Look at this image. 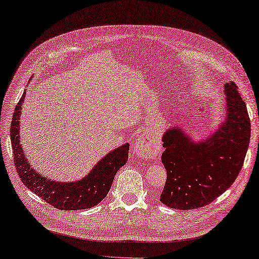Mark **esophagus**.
Masks as SVG:
<instances>
[{"label":"esophagus","instance_id":"obj_1","mask_svg":"<svg viewBox=\"0 0 259 259\" xmlns=\"http://www.w3.org/2000/svg\"><path fill=\"white\" fill-rule=\"evenodd\" d=\"M133 148L136 156L143 159L151 158L155 154L153 143L148 140V137H145V136H141L137 138Z\"/></svg>","mask_w":259,"mask_h":259}]
</instances>
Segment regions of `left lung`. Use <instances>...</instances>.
Here are the masks:
<instances>
[{"instance_id":"obj_1","label":"left lung","mask_w":259,"mask_h":259,"mask_svg":"<svg viewBox=\"0 0 259 259\" xmlns=\"http://www.w3.org/2000/svg\"><path fill=\"white\" fill-rule=\"evenodd\" d=\"M224 121L202 141L194 142L182 126L162 135L161 162L167 180L160 202L171 209L192 210L213 202L233 185L243 167L250 138L247 108L230 81L224 84Z\"/></svg>"}]
</instances>
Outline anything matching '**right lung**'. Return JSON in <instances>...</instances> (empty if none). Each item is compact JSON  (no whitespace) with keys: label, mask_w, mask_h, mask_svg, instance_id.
Returning a JSON list of instances; mask_svg holds the SVG:
<instances>
[{"label":"right lung","mask_w":259,"mask_h":259,"mask_svg":"<svg viewBox=\"0 0 259 259\" xmlns=\"http://www.w3.org/2000/svg\"><path fill=\"white\" fill-rule=\"evenodd\" d=\"M25 92L17 103L11 123V143L14 163L23 184L31 192L59 210H84L99 204L109 193L118 169L128 160L130 144L113 149L94 165L84 178L78 181L61 182L41 176L29 165L20 137V119Z\"/></svg>","instance_id":"obj_1"}]
</instances>
